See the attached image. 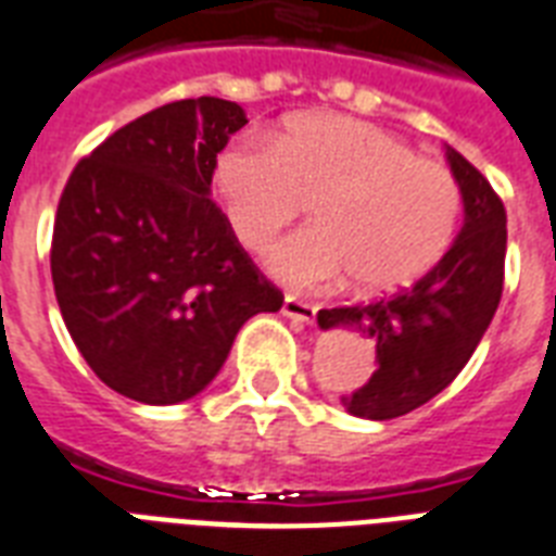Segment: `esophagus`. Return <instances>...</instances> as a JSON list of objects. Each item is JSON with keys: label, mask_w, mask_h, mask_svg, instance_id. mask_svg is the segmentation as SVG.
Here are the masks:
<instances>
[{"label": "esophagus", "mask_w": 556, "mask_h": 556, "mask_svg": "<svg viewBox=\"0 0 556 556\" xmlns=\"http://www.w3.org/2000/svg\"><path fill=\"white\" fill-rule=\"evenodd\" d=\"M281 313L287 318H292V321H301V325H313L316 321V313L318 307L316 304H307V301H299L292 299V295H287L281 304Z\"/></svg>", "instance_id": "obj_1"}]
</instances>
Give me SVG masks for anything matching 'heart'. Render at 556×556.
<instances>
[{"mask_svg":"<svg viewBox=\"0 0 556 556\" xmlns=\"http://www.w3.org/2000/svg\"><path fill=\"white\" fill-rule=\"evenodd\" d=\"M214 182L249 249H264L316 202V226L266 257L269 273L299 290L348 275L363 292L408 287L446 255L462 217V188L446 167L348 115H301L278 141H235L219 153Z\"/></svg>","mask_w":556,"mask_h":556,"instance_id":"heart-1","label":"heart"}]
</instances>
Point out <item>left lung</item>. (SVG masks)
Returning a JSON list of instances; mask_svg holds the SVG:
<instances>
[{"instance_id": "left-lung-1", "label": "left lung", "mask_w": 556, "mask_h": 556, "mask_svg": "<svg viewBox=\"0 0 556 556\" xmlns=\"http://www.w3.org/2000/svg\"><path fill=\"white\" fill-rule=\"evenodd\" d=\"M446 159L464 197V226L438 264L389 299L318 309V325L351 327L377 345V371L342 397L356 417L391 420L424 406L458 377L502 299L507 214L481 170L458 150Z\"/></svg>"}]
</instances>
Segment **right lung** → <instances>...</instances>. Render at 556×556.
<instances>
[{
  "mask_svg": "<svg viewBox=\"0 0 556 556\" xmlns=\"http://www.w3.org/2000/svg\"><path fill=\"white\" fill-rule=\"evenodd\" d=\"M247 124L223 98H185L124 124L60 193L51 281L98 380L148 406L200 394L255 313L283 295L211 200L217 153Z\"/></svg>",
  "mask_w": 556,
  "mask_h": 556,
  "instance_id": "1",
  "label": "right lung"
}]
</instances>
